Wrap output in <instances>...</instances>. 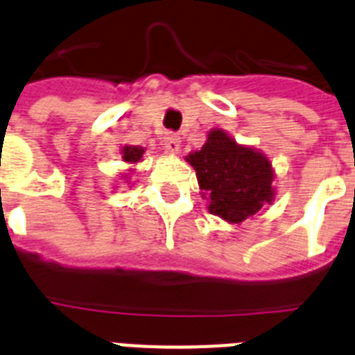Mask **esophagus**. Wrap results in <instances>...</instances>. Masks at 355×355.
Instances as JSON below:
<instances>
[{
    "instance_id": "esophagus-1",
    "label": "esophagus",
    "mask_w": 355,
    "mask_h": 355,
    "mask_svg": "<svg viewBox=\"0 0 355 355\" xmlns=\"http://www.w3.org/2000/svg\"><path fill=\"white\" fill-rule=\"evenodd\" d=\"M182 141L177 134H168L164 137V148L169 153H178L180 152Z\"/></svg>"
}]
</instances>
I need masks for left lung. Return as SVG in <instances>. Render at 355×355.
<instances>
[{"instance_id": "8db88e82", "label": "left lung", "mask_w": 355, "mask_h": 355, "mask_svg": "<svg viewBox=\"0 0 355 355\" xmlns=\"http://www.w3.org/2000/svg\"><path fill=\"white\" fill-rule=\"evenodd\" d=\"M186 160L195 168L209 212L227 223H243L275 200L270 159L257 148L239 144L221 128H212L205 144Z\"/></svg>"}]
</instances>
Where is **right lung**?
I'll return each mask as SVG.
<instances>
[{
	"mask_svg": "<svg viewBox=\"0 0 355 355\" xmlns=\"http://www.w3.org/2000/svg\"><path fill=\"white\" fill-rule=\"evenodd\" d=\"M144 152H146V148L143 146H135V144H125V146L121 148V159L123 162H126V164L130 166H135L139 164V162H143V155ZM134 171V169H128V173H123V180L126 182V184H130V173Z\"/></svg>",
	"mask_w": 355,
	"mask_h": 355,
	"instance_id": "right-lung-1",
	"label": "right lung"
}]
</instances>
